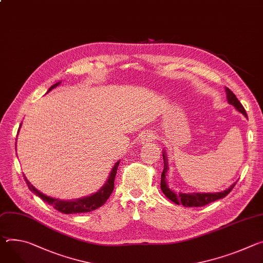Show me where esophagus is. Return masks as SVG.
Returning a JSON list of instances; mask_svg holds the SVG:
<instances>
[{
	"instance_id": "34e87169",
	"label": "esophagus",
	"mask_w": 263,
	"mask_h": 263,
	"mask_svg": "<svg viewBox=\"0 0 263 263\" xmlns=\"http://www.w3.org/2000/svg\"><path fill=\"white\" fill-rule=\"evenodd\" d=\"M155 138V134L153 133V132H146V133H144V135H142V142H149V141H151V140H153Z\"/></svg>"
}]
</instances>
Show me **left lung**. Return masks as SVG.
I'll return each mask as SVG.
<instances>
[{
  "label": "left lung",
  "mask_w": 263,
  "mask_h": 263,
  "mask_svg": "<svg viewBox=\"0 0 263 263\" xmlns=\"http://www.w3.org/2000/svg\"><path fill=\"white\" fill-rule=\"evenodd\" d=\"M226 92H227V98H228L229 104L233 105L238 111L242 113L245 116H248L243 106L241 105V103L239 101H238L236 95L227 87H226ZM162 157H163V171L161 173L160 189L162 191V193L171 201L175 202L176 204H182L183 206H189V208L203 206L210 202L224 198L236 184V183H234L229 189L223 191V192H219V193H177V194H175L172 190H170L168 187V184H166V182H165V173H166V170H168V161H166L164 153L162 154Z\"/></svg>",
  "instance_id": "1"
}]
</instances>
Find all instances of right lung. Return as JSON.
Here are the masks:
<instances>
[{"label":"right lung","instance_id":"add662e5","mask_svg":"<svg viewBox=\"0 0 263 263\" xmlns=\"http://www.w3.org/2000/svg\"><path fill=\"white\" fill-rule=\"evenodd\" d=\"M60 83H57L54 84L53 86H51L49 88L48 91L52 90L53 88H55L57 86H59ZM118 164H119V161H117L114 165V168L112 169L111 173H110V176H109V179L108 181L105 183V185L99 191V192H97L95 194L91 195V196H88V197H84V198H81V199H77V200H60V199H54V198H51V197H48L46 196L44 194H42L41 192H39V191L36 189H34L30 182H28V180L26 179L25 177V180L28 184V187L29 190L31 191V192H33L35 195H37L40 198H42L45 202L51 204L55 210L60 211L61 213H64V214H74V213H87V212H91L95 209H99L100 206H102L106 201L107 199L110 197L112 191L114 189V179H115V176H116V173H117V168H118Z\"/></svg>","mask_w":263,"mask_h":263}]
</instances>
